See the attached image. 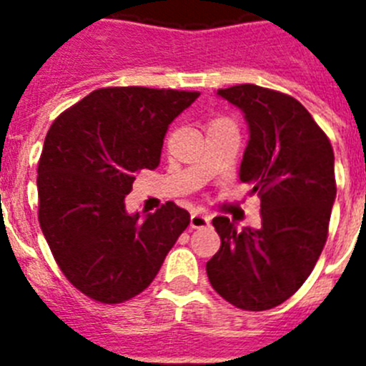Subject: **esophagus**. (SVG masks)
<instances>
[{"label": "esophagus", "instance_id": "esophagus-1", "mask_svg": "<svg viewBox=\"0 0 366 366\" xmlns=\"http://www.w3.org/2000/svg\"><path fill=\"white\" fill-rule=\"evenodd\" d=\"M207 225H211V216L205 214V212H192L190 214V227L192 229H203Z\"/></svg>", "mask_w": 366, "mask_h": 366}]
</instances>
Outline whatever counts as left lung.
<instances>
[{
    "instance_id": "1",
    "label": "left lung",
    "mask_w": 366,
    "mask_h": 366,
    "mask_svg": "<svg viewBox=\"0 0 366 366\" xmlns=\"http://www.w3.org/2000/svg\"><path fill=\"white\" fill-rule=\"evenodd\" d=\"M249 124L240 179L260 198V229L212 219L219 251L207 277L219 297L249 312L282 304L306 282L328 238L335 187L334 150L321 126L286 93L240 84L218 89Z\"/></svg>"
}]
</instances>
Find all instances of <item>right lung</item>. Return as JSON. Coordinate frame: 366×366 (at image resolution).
<instances>
[{
  "label": "right lung",
  "mask_w": 366,
  "mask_h": 366,
  "mask_svg": "<svg viewBox=\"0 0 366 366\" xmlns=\"http://www.w3.org/2000/svg\"><path fill=\"white\" fill-rule=\"evenodd\" d=\"M198 92L100 87L60 113L38 161V222L66 279L97 302L144 292L189 227L167 202L141 218L126 212L139 170L161 161L168 124Z\"/></svg>",
  "instance_id": "obj_1"
}]
</instances>
